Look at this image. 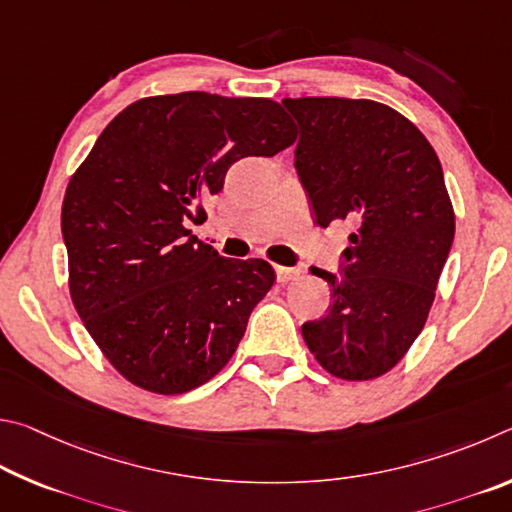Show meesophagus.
Here are the masks:
<instances>
[{
  "mask_svg": "<svg viewBox=\"0 0 512 512\" xmlns=\"http://www.w3.org/2000/svg\"><path fill=\"white\" fill-rule=\"evenodd\" d=\"M299 276V270L297 267H283V265H276V279H279L281 283H288L292 279H297Z\"/></svg>",
  "mask_w": 512,
  "mask_h": 512,
  "instance_id": "esophagus-1",
  "label": "esophagus"
}]
</instances>
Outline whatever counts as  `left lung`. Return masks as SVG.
<instances>
[{
    "mask_svg": "<svg viewBox=\"0 0 512 512\" xmlns=\"http://www.w3.org/2000/svg\"><path fill=\"white\" fill-rule=\"evenodd\" d=\"M299 123L294 168L321 229L351 222L326 315L301 326L310 353L342 380L393 369L423 330L454 240L441 161L423 132L364 98H285Z\"/></svg>",
    "mask_w": 512,
    "mask_h": 512,
    "instance_id": "1",
    "label": "left lung"
}]
</instances>
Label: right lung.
Listing matches in <instances>:
<instances>
[{"label":"right lung","mask_w":512,"mask_h":512,"mask_svg":"<svg viewBox=\"0 0 512 512\" xmlns=\"http://www.w3.org/2000/svg\"><path fill=\"white\" fill-rule=\"evenodd\" d=\"M294 137L270 98L182 92L128 105L96 139L67 186L62 240L71 301L123 378L175 396L236 353L274 270L220 256L186 224L204 218L231 164Z\"/></svg>","instance_id":"right-lung-1"}]
</instances>
